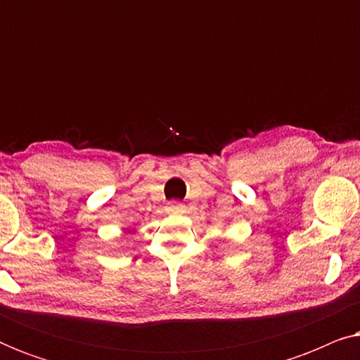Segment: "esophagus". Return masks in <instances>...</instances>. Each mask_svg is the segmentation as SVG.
<instances>
[{"label":"esophagus","mask_w":360,"mask_h":360,"mask_svg":"<svg viewBox=\"0 0 360 360\" xmlns=\"http://www.w3.org/2000/svg\"><path fill=\"white\" fill-rule=\"evenodd\" d=\"M169 210L172 211V213H184L185 206L180 203V201H170L169 203Z\"/></svg>","instance_id":"34e87169"}]
</instances>
